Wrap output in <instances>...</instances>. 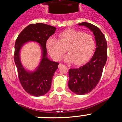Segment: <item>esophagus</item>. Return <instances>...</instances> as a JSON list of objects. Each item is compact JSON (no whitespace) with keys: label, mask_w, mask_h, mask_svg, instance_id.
Wrapping results in <instances>:
<instances>
[{"label":"esophagus","mask_w":122,"mask_h":122,"mask_svg":"<svg viewBox=\"0 0 122 122\" xmlns=\"http://www.w3.org/2000/svg\"><path fill=\"white\" fill-rule=\"evenodd\" d=\"M62 66V64L61 63H60V64H59V66H58V67H61V66Z\"/></svg>","instance_id":"1"}]
</instances>
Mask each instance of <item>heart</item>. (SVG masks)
Wrapping results in <instances>:
<instances>
[{
  "label": "heart",
  "instance_id": "heart-1",
  "mask_svg": "<svg viewBox=\"0 0 122 122\" xmlns=\"http://www.w3.org/2000/svg\"><path fill=\"white\" fill-rule=\"evenodd\" d=\"M46 48L54 60L58 61L67 51L64 57L66 62H75L77 65L86 63L94 53L96 43L94 36L81 30L68 29L59 35V40L50 38L46 41Z\"/></svg>",
  "mask_w": 122,
  "mask_h": 122
}]
</instances>
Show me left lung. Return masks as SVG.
<instances>
[{
	"label": "left lung",
	"instance_id": "obj_1",
	"mask_svg": "<svg viewBox=\"0 0 122 122\" xmlns=\"http://www.w3.org/2000/svg\"><path fill=\"white\" fill-rule=\"evenodd\" d=\"M78 25L90 29L96 42V48L92 59L80 68L70 69L68 72L69 88L76 94L84 95L92 92L100 80L107 58V45L105 36L98 27L86 22Z\"/></svg>",
	"mask_w": 122,
	"mask_h": 122
}]
</instances>
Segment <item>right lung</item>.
<instances>
[{
    "mask_svg": "<svg viewBox=\"0 0 122 122\" xmlns=\"http://www.w3.org/2000/svg\"><path fill=\"white\" fill-rule=\"evenodd\" d=\"M56 28L42 23H32L27 26L19 34L15 45L14 60L18 77L23 89L33 96L44 95L50 90L52 79L59 63L51 61L47 57L46 42L55 33ZM36 41L40 45L42 58L37 68L34 71H27L20 60V51L25 43Z\"/></svg>",
    "mask_w": 122,
    "mask_h": 122,
    "instance_id": "add662e5",
    "label": "right lung"
}]
</instances>
